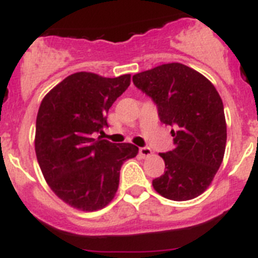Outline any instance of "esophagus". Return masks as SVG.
<instances>
[{
  "label": "esophagus",
  "instance_id": "1",
  "mask_svg": "<svg viewBox=\"0 0 258 258\" xmlns=\"http://www.w3.org/2000/svg\"><path fill=\"white\" fill-rule=\"evenodd\" d=\"M139 153H140L141 157H149V155H152V149L148 146H144V148L139 149Z\"/></svg>",
  "mask_w": 258,
  "mask_h": 258
}]
</instances>
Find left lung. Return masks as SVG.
I'll use <instances>...</instances> for the list:
<instances>
[{"instance_id": "left-lung-1", "label": "left lung", "mask_w": 258, "mask_h": 258, "mask_svg": "<svg viewBox=\"0 0 258 258\" xmlns=\"http://www.w3.org/2000/svg\"><path fill=\"white\" fill-rule=\"evenodd\" d=\"M132 81L157 104L161 122L173 127V149L159 154L166 171L153 180V187L171 201L197 198L224 159L226 120L219 92L203 74L181 62L141 72Z\"/></svg>"}]
</instances>
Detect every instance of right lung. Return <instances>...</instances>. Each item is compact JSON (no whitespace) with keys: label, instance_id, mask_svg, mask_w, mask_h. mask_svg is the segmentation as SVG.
<instances>
[{"label":"right lung","instance_id":"right-lung-1","mask_svg":"<svg viewBox=\"0 0 258 258\" xmlns=\"http://www.w3.org/2000/svg\"><path fill=\"white\" fill-rule=\"evenodd\" d=\"M130 83L131 74L106 78L78 72L55 86L39 105L37 161L51 190L71 207L92 212L108 206L118 190L120 167L138 155L132 144L92 138L108 126L109 108Z\"/></svg>","mask_w":258,"mask_h":258}]
</instances>
